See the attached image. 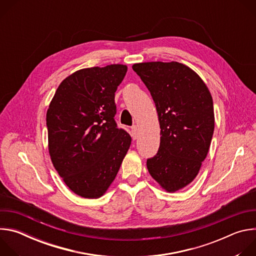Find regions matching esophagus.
<instances>
[{
    "instance_id": "34e87169",
    "label": "esophagus",
    "mask_w": 256,
    "mask_h": 256,
    "mask_svg": "<svg viewBox=\"0 0 256 256\" xmlns=\"http://www.w3.org/2000/svg\"><path fill=\"white\" fill-rule=\"evenodd\" d=\"M130 134H132V138L134 140L138 138V126H132Z\"/></svg>"
}]
</instances>
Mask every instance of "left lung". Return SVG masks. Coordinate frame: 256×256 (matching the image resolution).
I'll list each match as a JSON object with an SVG mask.
<instances>
[{
	"label": "left lung",
	"mask_w": 256,
	"mask_h": 256,
	"mask_svg": "<svg viewBox=\"0 0 256 256\" xmlns=\"http://www.w3.org/2000/svg\"><path fill=\"white\" fill-rule=\"evenodd\" d=\"M150 91L160 124V147L147 160L151 176L168 192L188 186L210 149L214 128L212 95L200 77L177 62L134 64Z\"/></svg>",
	"instance_id": "left-lung-1"
}]
</instances>
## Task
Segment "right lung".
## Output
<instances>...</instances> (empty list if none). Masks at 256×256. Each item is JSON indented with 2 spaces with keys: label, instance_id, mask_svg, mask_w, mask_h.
<instances>
[{
  "label": "right lung",
  "instance_id": "obj_1",
  "mask_svg": "<svg viewBox=\"0 0 256 256\" xmlns=\"http://www.w3.org/2000/svg\"><path fill=\"white\" fill-rule=\"evenodd\" d=\"M126 70L124 64L77 70L60 84L48 109L52 162L82 198L105 194L130 146V136L114 120V95Z\"/></svg>",
  "mask_w": 256,
  "mask_h": 256
}]
</instances>
